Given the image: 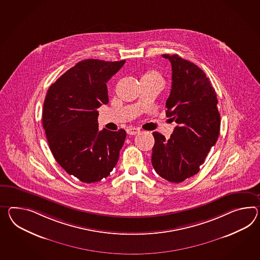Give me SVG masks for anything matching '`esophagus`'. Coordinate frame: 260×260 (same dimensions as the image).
<instances>
[{
    "label": "esophagus",
    "mask_w": 260,
    "mask_h": 260,
    "mask_svg": "<svg viewBox=\"0 0 260 260\" xmlns=\"http://www.w3.org/2000/svg\"><path fill=\"white\" fill-rule=\"evenodd\" d=\"M139 133L140 129L137 127H128V128H127V133L129 135H135V134Z\"/></svg>",
    "instance_id": "esophagus-1"
}]
</instances>
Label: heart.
Returning <instances> with one entry per match:
<instances>
[{
  "mask_svg": "<svg viewBox=\"0 0 260 260\" xmlns=\"http://www.w3.org/2000/svg\"><path fill=\"white\" fill-rule=\"evenodd\" d=\"M150 74H153V75H157V74H156V73H150Z\"/></svg>",
  "mask_w": 260,
  "mask_h": 260,
  "instance_id": "1",
  "label": "heart"
}]
</instances>
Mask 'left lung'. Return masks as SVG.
Listing matches in <instances>:
<instances>
[{
    "mask_svg": "<svg viewBox=\"0 0 260 260\" xmlns=\"http://www.w3.org/2000/svg\"><path fill=\"white\" fill-rule=\"evenodd\" d=\"M172 66V88L166 116L177 124L169 139L154 132L153 168L179 183L197 175L220 133L218 100L209 78L197 64L177 54H164Z\"/></svg>",
    "mask_w": 260,
    "mask_h": 260,
    "instance_id": "1",
    "label": "left lung"
}]
</instances>
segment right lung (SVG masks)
Instances as JSON below:
<instances>
[{
    "label": "right lung",
    "mask_w": 260,
    "mask_h": 260,
    "mask_svg": "<svg viewBox=\"0 0 260 260\" xmlns=\"http://www.w3.org/2000/svg\"><path fill=\"white\" fill-rule=\"evenodd\" d=\"M125 60L86 59L63 73L47 92L42 124L54 158L84 183L107 177L118 161L127 133L99 131L98 109L109 102L106 83Z\"/></svg>",
    "instance_id": "add662e5"
}]
</instances>
